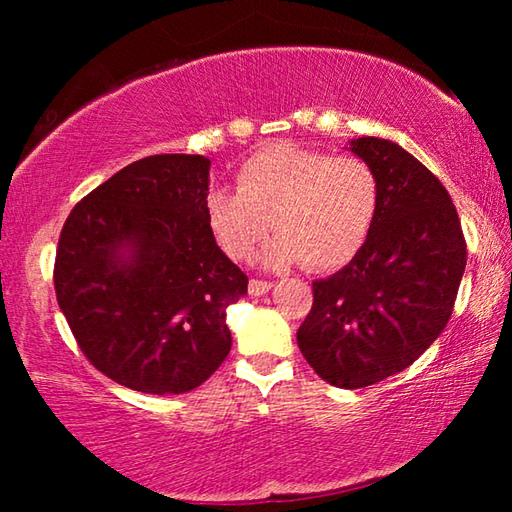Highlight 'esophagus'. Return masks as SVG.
Masks as SVG:
<instances>
[{"mask_svg": "<svg viewBox=\"0 0 512 512\" xmlns=\"http://www.w3.org/2000/svg\"><path fill=\"white\" fill-rule=\"evenodd\" d=\"M271 287H273V282L257 280V277H253V280H250V284H248V291L253 293V296H264V293L271 291Z\"/></svg>", "mask_w": 512, "mask_h": 512, "instance_id": "1", "label": "esophagus"}]
</instances>
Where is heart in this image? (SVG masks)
Segmentation results:
<instances>
[{
  "label": "heart",
  "instance_id": "1",
  "mask_svg": "<svg viewBox=\"0 0 512 512\" xmlns=\"http://www.w3.org/2000/svg\"><path fill=\"white\" fill-rule=\"evenodd\" d=\"M379 203L377 173L359 155L273 142L239 164L237 192L216 187L207 194L205 214L216 244L235 262L253 259L273 225L266 264L305 262L327 273L361 253Z\"/></svg>",
  "mask_w": 512,
  "mask_h": 512
}]
</instances>
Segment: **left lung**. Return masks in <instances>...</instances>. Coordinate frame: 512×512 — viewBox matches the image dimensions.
<instances>
[{
	"mask_svg": "<svg viewBox=\"0 0 512 512\" xmlns=\"http://www.w3.org/2000/svg\"><path fill=\"white\" fill-rule=\"evenodd\" d=\"M350 149L377 173L379 214L361 253L311 284L298 348L327 384L363 388L409 368L447 327L467 244L452 196L409 151L379 137Z\"/></svg>",
	"mask_w": 512,
	"mask_h": 512,
	"instance_id": "left-lung-1",
	"label": "left lung"
}]
</instances>
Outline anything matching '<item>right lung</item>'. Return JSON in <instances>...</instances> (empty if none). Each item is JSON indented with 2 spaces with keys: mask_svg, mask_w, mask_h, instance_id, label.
Returning a JSON list of instances; mask_svg holds the SVG:
<instances>
[{
  "mask_svg": "<svg viewBox=\"0 0 512 512\" xmlns=\"http://www.w3.org/2000/svg\"><path fill=\"white\" fill-rule=\"evenodd\" d=\"M207 185L203 155H149L81 198L60 232V311L92 366L133 391H192L230 352L225 309L248 277L216 246Z\"/></svg>",
  "mask_w": 512,
  "mask_h": 512,
  "instance_id": "right-lung-1",
  "label": "right lung"
}]
</instances>
